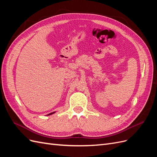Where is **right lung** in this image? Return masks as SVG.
I'll return each mask as SVG.
<instances>
[{"label": "right lung", "instance_id": "add662e5", "mask_svg": "<svg viewBox=\"0 0 157 157\" xmlns=\"http://www.w3.org/2000/svg\"><path fill=\"white\" fill-rule=\"evenodd\" d=\"M55 112H53V113H50V114H48V115H52V114H54Z\"/></svg>", "mask_w": 157, "mask_h": 157}]
</instances>
